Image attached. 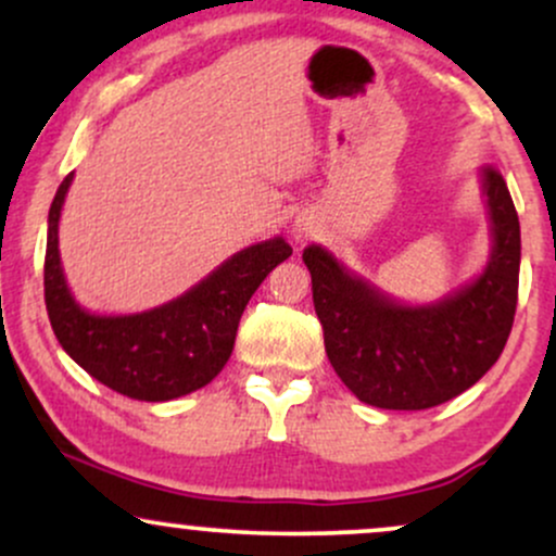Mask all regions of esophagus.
Instances as JSON below:
<instances>
[{"mask_svg": "<svg viewBox=\"0 0 556 556\" xmlns=\"http://www.w3.org/2000/svg\"><path fill=\"white\" fill-rule=\"evenodd\" d=\"M311 235H314V227H308V225H295V238H298V240H308Z\"/></svg>", "mask_w": 556, "mask_h": 556, "instance_id": "34e87169", "label": "esophagus"}]
</instances>
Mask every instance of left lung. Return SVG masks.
<instances>
[{"label":"left lung","instance_id":"1","mask_svg":"<svg viewBox=\"0 0 556 556\" xmlns=\"http://www.w3.org/2000/svg\"><path fill=\"white\" fill-rule=\"evenodd\" d=\"M481 177L491 219L489 264L437 303H397L321 245L303 251L331 368L366 405H442L473 387L502 355L518 308L520 222L500 172L486 167Z\"/></svg>","mask_w":556,"mask_h":556}]
</instances>
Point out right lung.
Returning <instances> with one entry per match:
<instances>
[{
	"instance_id": "1",
	"label": "right lung",
	"mask_w": 556,
	"mask_h": 556,
	"mask_svg": "<svg viewBox=\"0 0 556 556\" xmlns=\"http://www.w3.org/2000/svg\"><path fill=\"white\" fill-rule=\"evenodd\" d=\"M70 182L73 175L49 208L43 261V300L62 350L96 381L132 400L167 402L206 387L232 355L248 300L292 248L282 238L256 242L159 308L96 316L73 298L62 274L56 229Z\"/></svg>"
}]
</instances>
